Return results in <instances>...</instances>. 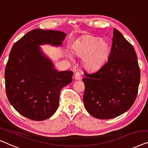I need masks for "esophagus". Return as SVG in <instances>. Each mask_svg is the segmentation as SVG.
<instances>
[{
	"label": "esophagus",
	"mask_w": 148,
	"mask_h": 148,
	"mask_svg": "<svg viewBox=\"0 0 148 148\" xmlns=\"http://www.w3.org/2000/svg\"><path fill=\"white\" fill-rule=\"evenodd\" d=\"M75 79L76 80H80V79H81V75L80 73H79V72L75 73Z\"/></svg>",
	"instance_id": "esophagus-1"
}]
</instances>
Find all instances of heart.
<instances>
[{
	"label": "heart",
	"mask_w": 148,
	"mask_h": 148,
	"mask_svg": "<svg viewBox=\"0 0 148 148\" xmlns=\"http://www.w3.org/2000/svg\"><path fill=\"white\" fill-rule=\"evenodd\" d=\"M110 46L105 40L87 36L82 38L74 47L77 56L83 58V65L87 69L97 70L105 63L109 56ZM70 58L71 57L69 56Z\"/></svg>",
	"instance_id": "heart-1"
}]
</instances>
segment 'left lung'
I'll use <instances>...</instances> for the list:
<instances>
[{
	"mask_svg": "<svg viewBox=\"0 0 148 148\" xmlns=\"http://www.w3.org/2000/svg\"><path fill=\"white\" fill-rule=\"evenodd\" d=\"M84 74L83 103L93 117L115 118L134 104L140 81L138 57L132 45L116 29L108 61L97 71Z\"/></svg>",
	"mask_w": 148,
	"mask_h": 148,
	"instance_id": "1",
	"label": "left lung"
}]
</instances>
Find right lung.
<instances>
[{"label": "right lung", "mask_w": 148, "mask_h": 148, "mask_svg": "<svg viewBox=\"0 0 148 148\" xmlns=\"http://www.w3.org/2000/svg\"><path fill=\"white\" fill-rule=\"evenodd\" d=\"M66 34L52 30H32L16 42L6 63L7 98L27 118L42 121L57 110L61 89L72 81L71 71H58L40 45H62Z\"/></svg>", "instance_id": "add662e5"}]
</instances>
